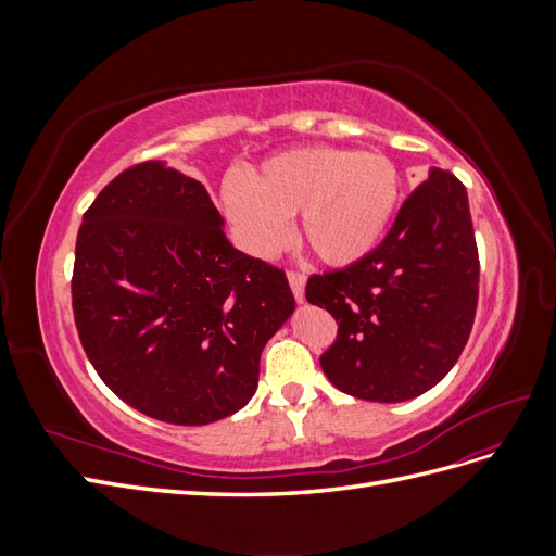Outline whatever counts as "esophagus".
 I'll return each instance as SVG.
<instances>
[{
    "label": "esophagus",
    "mask_w": 556,
    "mask_h": 556,
    "mask_svg": "<svg viewBox=\"0 0 556 556\" xmlns=\"http://www.w3.org/2000/svg\"><path fill=\"white\" fill-rule=\"evenodd\" d=\"M288 280H290V288L294 292V299L299 301V304H304L306 301V276L299 274V271H290L288 274Z\"/></svg>",
    "instance_id": "34e87169"
}]
</instances>
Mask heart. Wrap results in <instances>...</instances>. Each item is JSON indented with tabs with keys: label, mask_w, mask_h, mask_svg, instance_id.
<instances>
[{
	"label": "heart",
	"mask_w": 556,
	"mask_h": 556,
	"mask_svg": "<svg viewBox=\"0 0 556 556\" xmlns=\"http://www.w3.org/2000/svg\"><path fill=\"white\" fill-rule=\"evenodd\" d=\"M399 172L384 155L348 148H294L266 160L252 180L227 176L223 211L241 245L274 257L290 241L288 217L313 255L350 266L378 248L399 206Z\"/></svg>",
	"instance_id": "obj_1"
}]
</instances>
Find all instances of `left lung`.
<instances>
[{
	"instance_id": "left-lung-1",
	"label": "left lung",
	"mask_w": 556,
	"mask_h": 556,
	"mask_svg": "<svg viewBox=\"0 0 556 556\" xmlns=\"http://www.w3.org/2000/svg\"><path fill=\"white\" fill-rule=\"evenodd\" d=\"M478 282L466 188L431 166L371 255L308 280L306 299L339 323V339L319 357L325 376L364 401L425 394L462 355Z\"/></svg>"
}]
</instances>
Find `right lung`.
<instances>
[{
  "label": "right lung",
  "mask_w": 556,
  "mask_h": 556,
  "mask_svg": "<svg viewBox=\"0 0 556 556\" xmlns=\"http://www.w3.org/2000/svg\"><path fill=\"white\" fill-rule=\"evenodd\" d=\"M223 227L204 185L166 162L123 172L83 215L72 280L83 350L115 396L160 422L241 410L266 341L294 313L280 268Z\"/></svg>",
  "instance_id": "add662e5"
}]
</instances>
